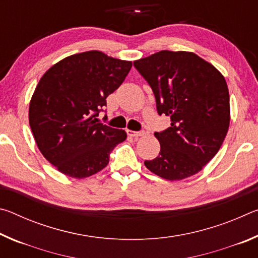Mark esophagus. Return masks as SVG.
Segmentation results:
<instances>
[{
	"instance_id": "esophagus-1",
	"label": "esophagus",
	"mask_w": 258,
	"mask_h": 258,
	"mask_svg": "<svg viewBox=\"0 0 258 258\" xmlns=\"http://www.w3.org/2000/svg\"><path fill=\"white\" fill-rule=\"evenodd\" d=\"M126 132L130 135V137H133V138H139V137H143V135H146L145 131H140V132H135V131L132 130H126Z\"/></svg>"
}]
</instances>
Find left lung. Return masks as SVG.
Instances as JSON below:
<instances>
[{"label": "left lung", "mask_w": 258, "mask_h": 258, "mask_svg": "<svg viewBox=\"0 0 258 258\" xmlns=\"http://www.w3.org/2000/svg\"><path fill=\"white\" fill-rule=\"evenodd\" d=\"M155 94L157 111L171 127L156 132L158 157L145 165L156 175L180 181L202 171L217 154L230 124L225 78L194 52L159 51L134 61Z\"/></svg>", "instance_id": "obj_1"}]
</instances>
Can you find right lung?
<instances>
[{
	"mask_svg": "<svg viewBox=\"0 0 258 258\" xmlns=\"http://www.w3.org/2000/svg\"><path fill=\"white\" fill-rule=\"evenodd\" d=\"M131 68L132 61L87 51L60 60L41 77L29 102V126L41 154L60 173L93 175L125 141L124 130L97 123L94 117Z\"/></svg>",
	"mask_w": 258,
	"mask_h": 258,
	"instance_id": "add662e5",
	"label": "right lung"
}]
</instances>
